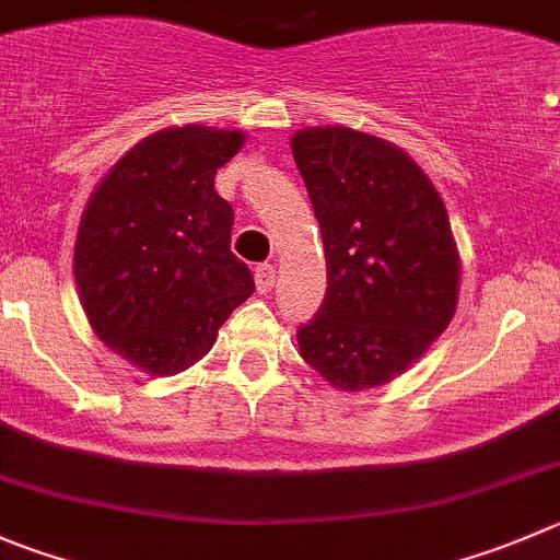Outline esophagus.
<instances>
[{"mask_svg": "<svg viewBox=\"0 0 560 560\" xmlns=\"http://www.w3.org/2000/svg\"><path fill=\"white\" fill-rule=\"evenodd\" d=\"M273 284H276V268H273V265H259V268H256V290L268 295V292L273 290Z\"/></svg>", "mask_w": 560, "mask_h": 560, "instance_id": "obj_1", "label": "esophagus"}]
</instances>
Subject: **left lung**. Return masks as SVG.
Listing matches in <instances>:
<instances>
[{
    "mask_svg": "<svg viewBox=\"0 0 560 560\" xmlns=\"http://www.w3.org/2000/svg\"><path fill=\"white\" fill-rule=\"evenodd\" d=\"M323 232L328 287L298 348L334 389L389 384L451 326L458 259L425 171L395 143L348 127L290 140Z\"/></svg>",
    "mask_w": 560,
    "mask_h": 560,
    "instance_id": "8db88e82",
    "label": "left lung"
}]
</instances>
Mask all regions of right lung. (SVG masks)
<instances>
[{
    "instance_id": "1",
    "label": "right lung",
    "mask_w": 560,
    "mask_h": 560,
    "mask_svg": "<svg viewBox=\"0 0 560 560\" xmlns=\"http://www.w3.org/2000/svg\"><path fill=\"white\" fill-rule=\"evenodd\" d=\"M243 143L240 129H160L115 162L82 212L80 304L96 337L143 373L192 368L254 292L229 245L234 209L215 190Z\"/></svg>"
}]
</instances>
